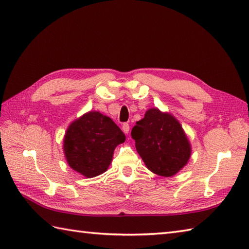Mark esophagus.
Wrapping results in <instances>:
<instances>
[{"instance_id":"1","label":"esophagus","mask_w":249,"mask_h":249,"mask_svg":"<svg viewBox=\"0 0 249 249\" xmlns=\"http://www.w3.org/2000/svg\"><path fill=\"white\" fill-rule=\"evenodd\" d=\"M122 129H123V131L125 134H128L129 133V124L128 123H124L123 125H122Z\"/></svg>"}]
</instances>
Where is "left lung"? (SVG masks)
<instances>
[{"instance_id":"1","label":"left lung","mask_w":249,"mask_h":249,"mask_svg":"<svg viewBox=\"0 0 249 249\" xmlns=\"http://www.w3.org/2000/svg\"><path fill=\"white\" fill-rule=\"evenodd\" d=\"M130 135L142 160L158 176L172 177L190 157V144L181 124L156 108L146 111Z\"/></svg>"}]
</instances>
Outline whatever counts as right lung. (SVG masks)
<instances>
[{
    "label": "right lung",
    "instance_id": "1",
    "mask_svg": "<svg viewBox=\"0 0 249 249\" xmlns=\"http://www.w3.org/2000/svg\"><path fill=\"white\" fill-rule=\"evenodd\" d=\"M125 135L109 116L89 112L68 127L64 152L68 165L87 178L107 170L115 146L123 143Z\"/></svg>",
    "mask_w": 249,
    "mask_h": 249
}]
</instances>
